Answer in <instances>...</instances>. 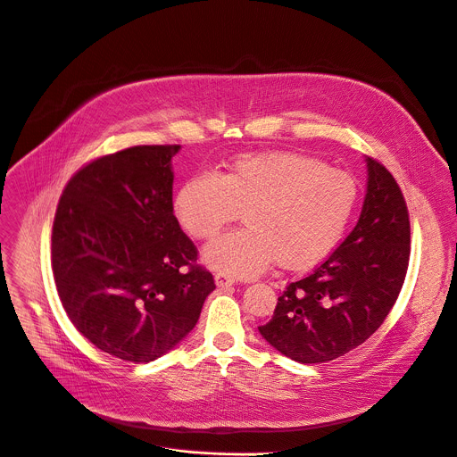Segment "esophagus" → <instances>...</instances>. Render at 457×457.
I'll return each instance as SVG.
<instances>
[{
  "instance_id": "obj_1",
  "label": "esophagus",
  "mask_w": 457,
  "mask_h": 457,
  "mask_svg": "<svg viewBox=\"0 0 457 457\" xmlns=\"http://www.w3.org/2000/svg\"><path fill=\"white\" fill-rule=\"evenodd\" d=\"M215 284H217V287H220V289H228V287H231V286L235 284V278H231V277L226 275V273H217V275H215Z\"/></svg>"
}]
</instances>
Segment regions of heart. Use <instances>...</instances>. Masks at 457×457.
Listing matches in <instances>:
<instances>
[{
    "label": "heart",
    "mask_w": 457,
    "mask_h": 457,
    "mask_svg": "<svg viewBox=\"0 0 457 457\" xmlns=\"http://www.w3.org/2000/svg\"><path fill=\"white\" fill-rule=\"evenodd\" d=\"M356 184L342 170L291 152L238 157L224 173L201 171L179 187L173 210L195 238H212L238 210L245 226L203 251L204 262L229 277L251 278L273 260L307 268L340 240L356 204Z\"/></svg>",
    "instance_id": "b5f03b06"
}]
</instances>
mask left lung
<instances>
[{
    "mask_svg": "<svg viewBox=\"0 0 457 457\" xmlns=\"http://www.w3.org/2000/svg\"><path fill=\"white\" fill-rule=\"evenodd\" d=\"M367 193L347 238L311 275L291 282L262 338L298 363H323L361 345L386 318L405 282L411 222L403 193L365 157Z\"/></svg>",
    "mask_w": 457,
    "mask_h": 457,
    "instance_id": "obj_1",
    "label": "left lung"
}]
</instances>
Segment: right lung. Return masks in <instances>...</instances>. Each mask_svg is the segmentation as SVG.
Masks as SVG:
<instances>
[{
	"label": "right lung",
	"instance_id": "add662e5",
	"mask_svg": "<svg viewBox=\"0 0 457 457\" xmlns=\"http://www.w3.org/2000/svg\"><path fill=\"white\" fill-rule=\"evenodd\" d=\"M179 150L134 146L96 159L57 204L52 271L61 303L90 344L124 361L171 351L215 289L173 215Z\"/></svg>",
	"mask_w": 457,
	"mask_h": 457
}]
</instances>
